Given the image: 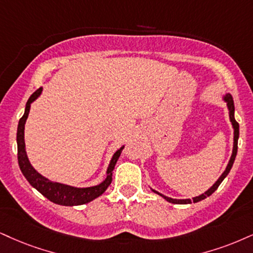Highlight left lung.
<instances>
[{
	"label": "left lung",
	"mask_w": 253,
	"mask_h": 253,
	"mask_svg": "<svg viewBox=\"0 0 253 253\" xmlns=\"http://www.w3.org/2000/svg\"><path fill=\"white\" fill-rule=\"evenodd\" d=\"M224 99H225V102L227 103V108H229V111H230V121H231L232 126H233V130H235V137H233V151H232V156H231V158H230V162H229V164H227L225 171H224L222 176H220L219 178H218L217 182L214 183L213 185L211 186V188L209 189L207 192H204V193H203V195L198 196V197L192 198V199H172V198L167 197V196L161 195L160 192L155 191V190H154V191H155L156 193H158V195L162 196V197H163L164 199H167L168 202L173 203V204H190V203H192V202H193V203H197V202H199V201H202V199L209 197V196H211L214 191H216V190L218 189V186L220 185V183L223 182L224 178H225V177L227 176V173H229L230 170H231V168H232V165H233V162H235V158H236V155H237V149H238L239 124H238V122H237V121L235 120V103H233L232 96L227 93L225 97H224Z\"/></svg>",
	"instance_id": "1"
}]
</instances>
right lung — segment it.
I'll use <instances>...</instances> for the list:
<instances>
[{"label": "right lung", "mask_w": 253, "mask_h": 253, "mask_svg": "<svg viewBox=\"0 0 253 253\" xmlns=\"http://www.w3.org/2000/svg\"><path fill=\"white\" fill-rule=\"evenodd\" d=\"M41 91H42V88L37 89L36 91L30 96L27 102L24 115L21 117L20 122H18L16 139L17 160L18 165H20V169L28 182H29L37 191L42 193L45 198H48L49 201L55 203V204L65 205V207L86 204V203L91 202L95 198H97L98 196H101L111 184L112 170L115 169V165H116L118 157H120L121 152L123 150V146H122L120 150L115 152V155L112 156V160L110 162V164H109L107 171V178L96 186H91V188H74V186L51 182V180L46 179L45 177L41 176L29 163V160H28L26 152V144H24V124H26L28 115H29L30 104L39 97Z\"/></svg>", "instance_id": "obj_1"}]
</instances>
